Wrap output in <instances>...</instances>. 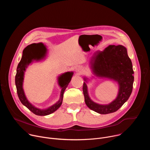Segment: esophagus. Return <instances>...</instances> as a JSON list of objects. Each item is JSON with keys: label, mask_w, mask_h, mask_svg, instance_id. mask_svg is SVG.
Instances as JSON below:
<instances>
[{"label": "esophagus", "mask_w": 150, "mask_h": 150, "mask_svg": "<svg viewBox=\"0 0 150 150\" xmlns=\"http://www.w3.org/2000/svg\"><path fill=\"white\" fill-rule=\"evenodd\" d=\"M77 71H78L81 72V71H82V69L81 67H78V68H77Z\"/></svg>", "instance_id": "1"}]
</instances>
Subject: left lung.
I'll return each instance as SVG.
<instances>
[{"label": "left lung", "instance_id": "left-lung-1", "mask_svg": "<svg viewBox=\"0 0 150 150\" xmlns=\"http://www.w3.org/2000/svg\"><path fill=\"white\" fill-rule=\"evenodd\" d=\"M90 63L96 75L117 81L119 85V90L117 98L109 104L101 105L90 99L87 86L84 82L82 90L85 104L90 109L100 114L115 112L128 100L132 91L134 73L126 49L121 45H110L103 51L95 52ZM84 79L86 81L87 78Z\"/></svg>", "mask_w": 150, "mask_h": 150}]
</instances>
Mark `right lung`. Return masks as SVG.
Masks as SVG:
<instances>
[{
	"instance_id": "obj_1",
	"label": "right lung",
	"mask_w": 150,
	"mask_h": 150,
	"mask_svg": "<svg viewBox=\"0 0 150 150\" xmlns=\"http://www.w3.org/2000/svg\"><path fill=\"white\" fill-rule=\"evenodd\" d=\"M38 45L37 44H32L28 46L27 47L24 49L23 50V54L22 58L20 62L19 63L17 69H16V74L15 76V84L16 87V91L18 96L19 98V100L22 103L23 105H24L26 108H27L31 112H32L34 114L38 115V116H46L50 115L53 112H54L56 110H57L59 107L61 105L62 100H63V93L65 91V89L68 87L69 83L70 82L72 76L73 75V72H68L65 74H62L59 77V84L60 86L62 88L61 90L60 94V98L57 103L53 105L52 106L50 107L49 108L45 109V110H41L38 109L34 105H33L27 99L24 90L23 88V83L24 79V71H25V68H27V65L34 60H40L41 58L45 56L46 53V50L42 52L40 54H38L37 53H34V49L36 46ZM44 56H43V55Z\"/></svg>"
}]
</instances>
